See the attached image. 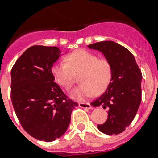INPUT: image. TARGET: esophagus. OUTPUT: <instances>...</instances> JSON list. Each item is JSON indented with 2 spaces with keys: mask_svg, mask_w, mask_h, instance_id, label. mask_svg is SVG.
<instances>
[{
  "mask_svg": "<svg viewBox=\"0 0 158 158\" xmlns=\"http://www.w3.org/2000/svg\"><path fill=\"white\" fill-rule=\"evenodd\" d=\"M79 107L82 108H86V109H92L93 107L89 103H79Z\"/></svg>",
  "mask_w": 158,
  "mask_h": 158,
  "instance_id": "obj_1",
  "label": "esophagus"
}]
</instances>
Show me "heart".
<instances>
[{
    "label": "heart",
    "instance_id": "heart-1",
    "mask_svg": "<svg viewBox=\"0 0 158 158\" xmlns=\"http://www.w3.org/2000/svg\"><path fill=\"white\" fill-rule=\"evenodd\" d=\"M65 62H58L52 67V73L57 83L69 89L75 82V74L79 76L81 85L69 92V96L77 101H85L104 92L109 85L112 77V67L108 60L98 58L86 50H77L68 54Z\"/></svg>",
    "mask_w": 158,
    "mask_h": 158
}]
</instances>
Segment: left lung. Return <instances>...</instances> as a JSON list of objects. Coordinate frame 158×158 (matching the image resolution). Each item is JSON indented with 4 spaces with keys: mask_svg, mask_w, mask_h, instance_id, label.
Returning <instances> with one entry per match:
<instances>
[{
    "mask_svg": "<svg viewBox=\"0 0 158 158\" xmlns=\"http://www.w3.org/2000/svg\"><path fill=\"white\" fill-rule=\"evenodd\" d=\"M104 54L112 67V77L104 93L92 102L93 107L107 109V119L98 124L105 135H118L135 118L142 100V75L131 51L113 41H103L88 45Z\"/></svg>",
    "mask_w": 158,
    "mask_h": 158,
    "instance_id": "1",
    "label": "left lung"
}]
</instances>
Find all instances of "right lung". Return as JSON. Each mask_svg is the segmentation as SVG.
I'll return each instance as SVG.
<instances>
[{"mask_svg": "<svg viewBox=\"0 0 158 158\" xmlns=\"http://www.w3.org/2000/svg\"><path fill=\"white\" fill-rule=\"evenodd\" d=\"M62 55L57 47L32 46L11 71V100L16 116L38 140L52 142L62 136L78 106L54 82L51 68Z\"/></svg>", "mask_w": 158, "mask_h": 158, "instance_id": "right-lung-1", "label": "right lung"}]
</instances>
